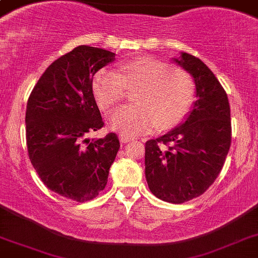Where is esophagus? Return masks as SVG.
<instances>
[{
  "label": "esophagus",
  "mask_w": 258,
  "mask_h": 258,
  "mask_svg": "<svg viewBox=\"0 0 258 258\" xmlns=\"http://www.w3.org/2000/svg\"><path fill=\"white\" fill-rule=\"evenodd\" d=\"M134 140H135V138L128 137V136H124V135L120 136V142L121 143H128V142H131V141H134Z\"/></svg>",
  "instance_id": "obj_1"
}]
</instances>
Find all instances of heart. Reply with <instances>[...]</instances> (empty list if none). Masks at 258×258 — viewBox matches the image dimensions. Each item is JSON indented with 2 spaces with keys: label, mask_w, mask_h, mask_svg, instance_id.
Listing matches in <instances>:
<instances>
[{
  "label": "heart",
  "mask_w": 258,
  "mask_h": 258,
  "mask_svg": "<svg viewBox=\"0 0 258 258\" xmlns=\"http://www.w3.org/2000/svg\"><path fill=\"white\" fill-rule=\"evenodd\" d=\"M137 104L116 111L110 126L122 135H138L158 127L170 130L186 118L196 98V83L188 72L144 55L121 62L117 73L100 70L92 90L98 106L111 112L127 94L136 89Z\"/></svg>",
  "instance_id": "1"
}]
</instances>
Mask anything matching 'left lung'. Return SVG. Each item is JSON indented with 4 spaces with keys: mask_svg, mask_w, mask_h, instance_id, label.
<instances>
[{
    "mask_svg": "<svg viewBox=\"0 0 258 258\" xmlns=\"http://www.w3.org/2000/svg\"><path fill=\"white\" fill-rule=\"evenodd\" d=\"M175 61L194 77L197 100L185 122L146 142V179L155 197L180 205L205 194L222 171L231 120L228 95L214 73L189 53Z\"/></svg>",
    "mask_w": 258,
    "mask_h": 258,
    "instance_id": "8db88e82",
    "label": "left lung"
}]
</instances>
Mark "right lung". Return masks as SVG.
Listing matches in <instances>:
<instances>
[{
    "label": "right lung",
    "mask_w": 258,
    "mask_h": 258,
    "mask_svg": "<svg viewBox=\"0 0 258 258\" xmlns=\"http://www.w3.org/2000/svg\"><path fill=\"white\" fill-rule=\"evenodd\" d=\"M115 53L81 45L53 61L30 93L25 112L28 155L44 185L76 202L105 188L120 148L114 132L88 140L104 127L92 90L93 77Z\"/></svg>",
    "instance_id": "right-lung-1"
}]
</instances>
